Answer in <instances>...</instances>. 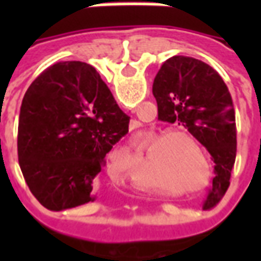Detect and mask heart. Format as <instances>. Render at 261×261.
<instances>
[{
    "mask_svg": "<svg viewBox=\"0 0 261 261\" xmlns=\"http://www.w3.org/2000/svg\"><path fill=\"white\" fill-rule=\"evenodd\" d=\"M161 133L162 131H149L145 136V144L153 140L151 143L149 142L150 144L147 147V155L151 164L156 166L161 177L169 179L175 185H197L202 176V166L195 152L196 149L202 162L207 164L204 151L198 141L192 134L185 131L170 130L159 136ZM192 145L196 148L195 150Z\"/></svg>",
    "mask_w": 261,
    "mask_h": 261,
    "instance_id": "heart-1",
    "label": "heart"
}]
</instances>
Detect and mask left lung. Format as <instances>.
Wrapping results in <instances>:
<instances>
[{
  "label": "left lung",
  "mask_w": 261,
  "mask_h": 261,
  "mask_svg": "<svg viewBox=\"0 0 261 261\" xmlns=\"http://www.w3.org/2000/svg\"><path fill=\"white\" fill-rule=\"evenodd\" d=\"M152 93L159 119L179 121L213 156L215 177L204 205L217 204L229 187L236 158L235 109L228 86L205 63L173 56L158 71Z\"/></svg>",
  "instance_id": "8db88e82"
}]
</instances>
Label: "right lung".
<instances>
[{
  "mask_svg": "<svg viewBox=\"0 0 261 261\" xmlns=\"http://www.w3.org/2000/svg\"><path fill=\"white\" fill-rule=\"evenodd\" d=\"M128 123L92 65L44 69L26 91L18 125L20 170L37 201L50 211L93 201V181Z\"/></svg>",
  "mask_w": 261,
  "mask_h": 261,
  "instance_id": "obj_1",
  "label": "right lung"
}]
</instances>
